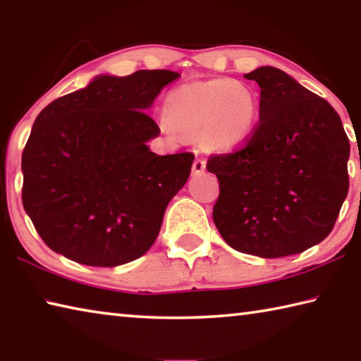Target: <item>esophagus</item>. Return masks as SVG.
<instances>
[{
  "mask_svg": "<svg viewBox=\"0 0 361 361\" xmlns=\"http://www.w3.org/2000/svg\"><path fill=\"white\" fill-rule=\"evenodd\" d=\"M205 169H207V161L205 159H195L194 161V164H192V173L194 175H200V173H204L205 172Z\"/></svg>",
  "mask_w": 361,
  "mask_h": 361,
  "instance_id": "34e87169",
  "label": "esophagus"
}]
</instances>
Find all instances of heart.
I'll use <instances>...</instances> for the list:
<instances>
[{"label": "heart", "instance_id": "1", "mask_svg": "<svg viewBox=\"0 0 361 361\" xmlns=\"http://www.w3.org/2000/svg\"><path fill=\"white\" fill-rule=\"evenodd\" d=\"M258 113L255 90L228 78L185 84L164 102V119L170 129L186 137H200L212 149H231L245 142Z\"/></svg>", "mask_w": 361, "mask_h": 361}]
</instances>
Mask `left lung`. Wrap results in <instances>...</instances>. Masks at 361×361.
<instances>
[{"instance_id":"8db88e82","label":"left lung","mask_w":361,"mask_h":361,"mask_svg":"<svg viewBox=\"0 0 361 361\" xmlns=\"http://www.w3.org/2000/svg\"><path fill=\"white\" fill-rule=\"evenodd\" d=\"M261 89L259 124L242 149L212 156L213 221L229 247L259 258L326 239L349 191L350 145L339 114L274 66L245 75Z\"/></svg>"}]
</instances>
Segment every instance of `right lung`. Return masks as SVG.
I'll list each match as a JSON object with an SVG mask.
<instances>
[{
	"label": "right lung",
	"mask_w": 361,
	"mask_h": 361,
	"mask_svg": "<svg viewBox=\"0 0 361 361\" xmlns=\"http://www.w3.org/2000/svg\"><path fill=\"white\" fill-rule=\"evenodd\" d=\"M176 78L170 70L99 75L38 114L22 154V202L49 248L97 267L151 248L194 161L146 145L161 130L145 111Z\"/></svg>",
	"instance_id": "add662e5"
}]
</instances>
